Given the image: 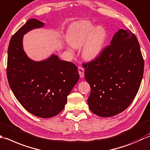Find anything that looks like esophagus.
<instances>
[{
  "mask_svg": "<svg viewBox=\"0 0 150 150\" xmlns=\"http://www.w3.org/2000/svg\"><path fill=\"white\" fill-rule=\"evenodd\" d=\"M78 73L79 74L80 78H83L84 77V69L81 67H78Z\"/></svg>",
  "mask_w": 150,
  "mask_h": 150,
  "instance_id": "34e87169",
  "label": "esophagus"
}]
</instances>
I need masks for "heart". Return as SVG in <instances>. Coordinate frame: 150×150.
Listing matches in <instances>:
<instances>
[{"mask_svg":"<svg viewBox=\"0 0 150 150\" xmlns=\"http://www.w3.org/2000/svg\"><path fill=\"white\" fill-rule=\"evenodd\" d=\"M108 30L88 21H79L72 23L67 30V39L75 48L82 47L81 56L87 62L98 59L104 50L108 40ZM69 50L72 51L71 48Z\"/></svg>","mask_w":150,"mask_h":150,"instance_id":"1","label":"heart"}]
</instances>
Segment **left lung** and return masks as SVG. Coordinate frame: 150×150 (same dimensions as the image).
Returning a JSON list of instances; mask_svg holds the SVG:
<instances>
[{"mask_svg": "<svg viewBox=\"0 0 150 150\" xmlns=\"http://www.w3.org/2000/svg\"><path fill=\"white\" fill-rule=\"evenodd\" d=\"M83 66L91 87L90 110L99 117H110L132 103L141 83L144 62L135 34L120 29L100 56Z\"/></svg>", "mask_w": 150, "mask_h": 150, "instance_id": "obj_1", "label": "left lung"}]
</instances>
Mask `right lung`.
<instances>
[{"mask_svg": "<svg viewBox=\"0 0 150 150\" xmlns=\"http://www.w3.org/2000/svg\"><path fill=\"white\" fill-rule=\"evenodd\" d=\"M44 25L38 19H29L12 36L8 50L7 78L21 105L36 117L47 118L64 109L67 96L79 76L74 63L61 60L56 55L41 62L27 56L23 50V35Z\"/></svg>", "mask_w": 150, "mask_h": 150, "instance_id": "1", "label": "right lung"}]
</instances>
